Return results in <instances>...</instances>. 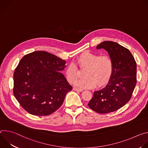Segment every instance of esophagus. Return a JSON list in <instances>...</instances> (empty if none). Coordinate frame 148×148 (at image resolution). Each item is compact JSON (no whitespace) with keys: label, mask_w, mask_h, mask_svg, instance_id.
Returning a JSON list of instances; mask_svg holds the SVG:
<instances>
[{"label":"esophagus","mask_w":148,"mask_h":148,"mask_svg":"<svg viewBox=\"0 0 148 148\" xmlns=\"http://www.w3.org/2000/svg\"><path fill=\"white\" fill-rule=\"evenodd\" d=\"M73 90L76 91H78V92H82L83 90L82 89H79V88H77L76 87H74L73 88Z\"/></svg>","instance_id":"1"}]
</instances>
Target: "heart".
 I'll return each mask as SVG.
<instances>
[{
    "instance_id": "b5f03b06",
    "label": "heart",
    "mask_w": 148,
    "mask_h": 148,
    "mask_svg": "<svg viewBox=\"0 0 148 148\" xmlns=\"http://www.w3.org/2000/svg\"><path fill=\"white\" fill-rule=\"evenodd\" d=\"M75 64L81 70L86 69L83 74L85 77L75 82L77 87L82 88H94L97 86H104L110 79L114 69L113 60L109 55L84 53L75 62L70 64L66 70V78L70 84L75 83L79 76Z\"/></svg>"
}]
</instances>
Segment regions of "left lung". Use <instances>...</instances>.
I'll return each mask as SVG.
<instances>
[{
	"label": "left lung",
	"instance_id": "obj_1",
	"mask_svg": "<svg viewBox=\"0 0 148 148\" xmlns=\"http://www.w3.org/2000/svg\"><path fill=\"white\" fill-rule=\"evenodd\" d=\"M104 49L112 58L114 69L105 88L94 91L88 107L99 114L114 112L131 98L136 84V62L130 50L115 42L105 41L97 46Z\"/></svg>",
	"mask_w": 148,
	"mask_h": 148
}]
</instances>
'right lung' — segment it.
Wrapping results in <instances>:
<instances>
[{
    "mask_svg": "<svg viewBox=\"0 0 148 148\" xmlns=\"http://www.w3.org/2000/svg\"><path fill=\"white\" fill-rule=\"evenodd\" d=\"M66 61L45 51L25 55L13 74V94L29 114L46 116L57 111L72 90L61 73Z\"/></svg>",
    "mask_w": 148,
    "mask_h": 148,
    "instance_id": "add662e5",
    "label": "right lung"
}]
</instances>
